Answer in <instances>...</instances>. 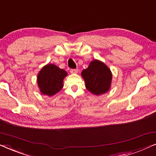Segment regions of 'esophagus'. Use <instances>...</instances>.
<instances>
[{
    "label": "esophagus",
    "mask_w": 156,
    "mask_h": 156,
    "mask_svg": "<svg viewBox=\"0 0 156 156\" xmlns=\"http://www.w3.org/2000/svg\"><path fill=\"white\" fill-rule=\"evenodd\" d=\"M78 72V69H70V73L71 74H76Z\"/></svg>",
    "instance_id": "obj_1"
}]
</instances>
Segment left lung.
<instances>
[{"instance_id":"obj_1","label":"left lung","mask_w":156,"mask_h":156,"mask_svg":"<svg viewBox=\"0 0 156 156\" xmlns=\"http://www.w3.org/2000/svg\"><path fill=\"white\" fill-rule=\"evenodd\" d=\"M86 88L95 95L107 92L111 87L112 74L107 66L102 62L94 59L89 67L82 72Z\"/></svg>"}]
</instances>
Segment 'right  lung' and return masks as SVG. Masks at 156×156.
I'll return each instance as SVG.
<instances>
[{"label":"right lung","mask_w":156,"mask_h":156,"mask_svg":"<svg viewBox=\"0 0 156 156\" xmlns=\"http://www.w3.org/2000/svg\"><path fill=\"white\" fill-rule=\"evenodd\" d=\"M67 75V72L53 64H49L42 68L37 75V84L42 94L53 96L63 87V80Z\"/></svg>","instance_id":"add662e5"}]
</instances>
